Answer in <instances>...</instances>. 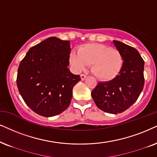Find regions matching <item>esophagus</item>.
<instances>
[{"instance_id": "34e87169", "label": "esophagus", "mask_w": 157, "mask_h": 157, "mask_svg": "<svg viewBox=\"0 0 157 157\" xmlns=\"http://www.w3.org/2000/svg\"><path fill=\"white\" fill-rule=\"evenodd\" d=\"M87 77V75H84V74H81L80 75V78H81V80H84L85 78H86Z\"/></svg>"}]
</instances>
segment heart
<instances>
[{"label":"heart","mask_w":157,"mask_h":157,"mask_svg":"<svg viewBox=\"0 0 157 157\" xmlns=\"http://www.w3.org/2000/svg\"><path fill=\"white\" fill-rule=\"evenodd\" d=\"M69 61L77 72L91 65L93 74L98 80L107 82L118 76L124 59L118 49L101 43H87L79 47L78 53H70Z\"/></svg>","instance_id":"obj_1"}]
</instances>
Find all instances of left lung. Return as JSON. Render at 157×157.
Wrapping results in <instances>:
<instances>
[{
	"mask_svg": "<svg viewBox=\"0 0 157 157\" xmlns=\"http://www.w3.org/2000/svg\"><path fill=\"white\" fill-rule=\"evenodd\" d=\"M113 43L123 56L122 70L114 80L98 82L91 96L98 109L117 114L131 106L143 90L144 61L134 48L117 40Z\"/></svg>",
	"mask_w": 157,
	"mask_h": 157,
	"instance_id": "left-lung-1",
	"label": "left lung"
}]
</instances>
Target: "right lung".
<instances>
[{
	"label": "right lung",
	"mask_w": 157,
	"mask_h": 157,
	"mask_svg": "<svg viewBox=\"0 0 157 157\" xmlns=\"http://www.w3.org/2000/svg\"><path fill=\"white\" fill-rule=\"evenodd\" d=\"M70 43L56 37L32 47L18 68L17 84L25 104L41 116H56L68 108L73 87L80 80L68 69Z\"/></svg>",
	"instance_id": "right-lung-1"
}]
</instances>
